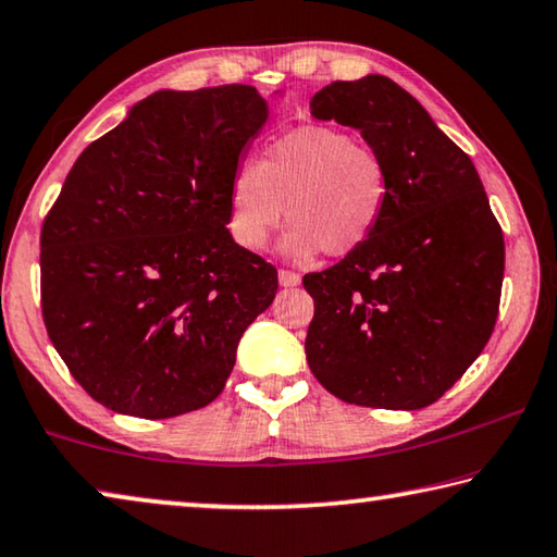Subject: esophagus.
<instances>
[{"label": "esophagus", "instance_id": "obj_1", "mask_svg": "<svg viewBox=\"0 0 557 557\" xmlns=\"http://www.w3.org/2000/svg\"><path fill=\"white\" fill-rule=\"evenodd\" d=\"M277 280H280V285H282V287H297L301 277L297 275V272H292V270H285V268H282V270L277 272Z\"/></svg>", "mask_w": 557, "mask_h": 557}]
</instances>
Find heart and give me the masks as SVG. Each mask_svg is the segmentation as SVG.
<instances>
[{
    "label": "heart",
    "mask_w": 557,
    "mask_h": 557,
    "mask_svg": "<svg viewBox=\"0 0 557 557\" xmlns=\"http://www.w3.org/2000/svg\"><path fill=\"white\" fill-rule=\"evenodd\" d=\"M388 199V166L371 145L344 127L301 125L235 169L228 228L243 248H262L287 215L292 258H346L373 238Z\"/></svg>",
    "instance_id": "obj_1"
}]
</instances>
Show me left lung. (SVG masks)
<instances>
[{"mask_svg": "<svg viewBox=\"0 0 557 557\" xmlns=\"http://www.w3.org/2000/svg\"><path fill=\"white\" fill-rule=\"evenodd\" d=\"M361 129L391 199L373 238L301 285L314 299L307 363L351 405L420 410L455 385L494 332L504 231L471 159L385 75L336 81L309 102Z\"/></svg>", "mask_w": 557, "mask_h": 557, "instance_id": "1", "label": "left lung"}]
</instances>
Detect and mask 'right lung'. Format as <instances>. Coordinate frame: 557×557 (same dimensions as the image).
<instances>
[{"mask_svg":"<svg viewBox=\"0 0 557 557\" xmlns=\"http://www.w3.org/2000/svg\"><path fill=\"white\" fill-rule=\"evenodd\" d=\"M252 86L159 90L86 147L41 225V314L81 388L145 420L219 398L277 270L225 228Z\"/></svg>","mask_w":557,"mask_h":557,"instance_id":"obj_1","label":"right lung"}]
</instances>
